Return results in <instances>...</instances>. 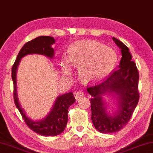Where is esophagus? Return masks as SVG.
<instances>
[{
  "mask_svg": "<svg viewBox=\"0 0 153 153\" xmlns=\"http://www.w3.org/2000/svg\"><path fill=\"white\" fill-rule=\"evenodd\" d=\"M74 95H75V99L78 100V99H80L82 98V97H84V93L82 92V91H75V92L74 93Z\"/></svg>",
  "mask_w": 153,
  "mask_h": 153,
  "instance_id": "1",
  "label": "esophagus"
}]
</instances>
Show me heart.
Returning a JSON list of instances; mask_svg holds the SVG:
<instances>
[{
    "instance_id": "obj_1",
    "label": "heart",
    "mask_w": 153,
    "mask_h": 153,
    "mask_svg": "<svg viewBox=\"0 0 153 153\" xmlns=\"http://www.w3.org/2000/svg\"><path fill=\"white\" fill-rule=\"evenodd\" d=\"M115 50L95 40L76 42L70 48L68 57L61 61L63 71L68 72L70 64L80 67V77L84 82H97L111 73L117 64Z\"/></svg>"
}]
</instances>
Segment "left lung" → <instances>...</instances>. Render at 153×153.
Instances as JSON below:
<instances>
[{"label": "left lung", "mask_w": 153, "mask_h": 153, "mask_svg": "<svg viewBox=\"0 0 153 153\" xmlns=\"http://www.w3.org/2000/svg\"><path fill=\"white\" fill-rule=\"evenodd\" d=\"M121 49L122 58L117 71H114L99 85L87 87L90 99L91 121L96 129L103 134H111L121 130L131 119L138 104V71L129 48L120 40L113 38ZM113 95L117 99L115 111L110 114L106 111L103 94Z\"/></svg>", "instance_id": "left-lung-1"}]
</instances>
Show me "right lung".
Listing matches in <instances>:
<instances>
[{
    "label": "right lung",
    "mask_w": 153,
    "mask_h": 153,
    "mask_svg": "<svg viewBox=\"0 0 153 153\" xmlns=\"http://www.w3.org/2000/svg\"><path fill=\"white\" fill-rule=\"evenodd\" d=\"M55 42L50 36H39L28 41L22 47L12 68V79L14 85V101L19 110L25 123L36 133L45 136H54L64 131L68 122V108L75 102V99L72 92L64 94L56 98L50 113L43 119L33 121L27 117L22 108L18 100L17 92V70L21 59L27 54H38L52 59L54 56V49L52 45Z\"/></svg>",
    "instance_id": "obj_1"
}]
</instances>
